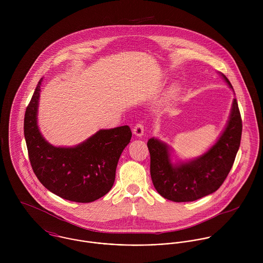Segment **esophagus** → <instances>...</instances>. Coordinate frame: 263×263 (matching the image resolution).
<instances>
[{"mask_svg":"<svg viewBox=\"0 0 263 263\" xmlns=\"http://www.w3.org/2000/svg\"><path fill=\"white\" fill-rule=\"evenodd\" d=\"M134 134L138 137H142L144 135V124L143 122H137L136 125L134 126V129H133Z\"/></svg>","mask_w":263,"mask_h":263,"instance_id":"obj_1","label":"esophagus"}]
</instances>
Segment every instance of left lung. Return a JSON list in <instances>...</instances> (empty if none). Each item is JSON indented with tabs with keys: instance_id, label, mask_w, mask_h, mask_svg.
<instances>
[{
	"instance_id": "left-lung-1",
	"label": "left lung",
	"mask_w": 263,
	"mask_h": 263,
	"mask_svg": "<svg viewBox=\"0 0 263 263\" xmlns=\"http://www.w3.org/2000/svg\"><path fill=\"white\" fill-rule=\"evenodd\" d=\"M231 88L228 78L223 75ZM242 118L236 99L224 133L204 155L180 165L170 161L168 147L156 139H150L151 177L156 190L165 198L175 202L193 201L209 195L225 181L240 147Z\"/></svg>"
}]
</instances>
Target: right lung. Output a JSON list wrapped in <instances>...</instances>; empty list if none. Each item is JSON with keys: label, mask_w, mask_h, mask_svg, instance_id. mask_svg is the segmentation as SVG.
<instances>
[{"label": "right lung", "mask_w": 263, "mask_h": 263, "mask_svg": "<svg viewBox=\"0 0 263 263\" xmlns=\"http://www.w3.org/2000/svg\"><path fill=\"white\" fill-rule=\"evenodd\" d=\"M39 80L24 116L28 157L38 180L52 193L76 202H91L114 183L118 159L132 138L128 125L101 129L75 148H57L40 135L36 122Z\"/></svg>", "instance_id": "obj_1"}]
</instances>
